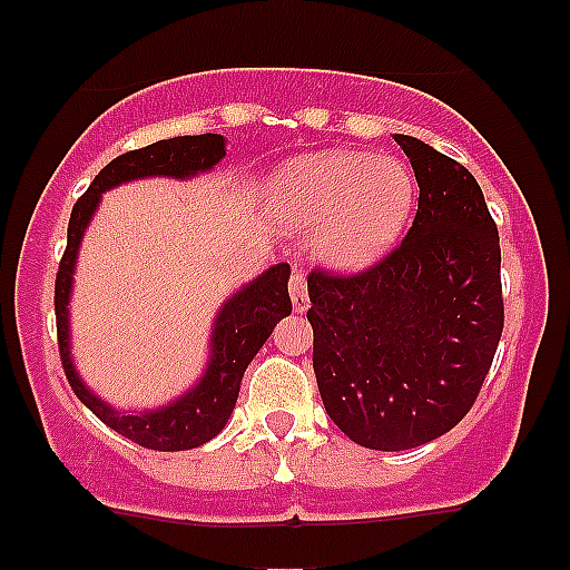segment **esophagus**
<instances>
[{
  "instance_id": "esophagus-1",
  "label": "esophagus",
  "mask_w": 570,
  "mask_h": 570,
  "mask_svg": "<svg viewBox=\"0 0 570 570\" xmlns=\"http://www.w3.org/2000/svg\"><path fill=\"white\" fill-rule=\"evenodd\" d=\"M289 294H292V307L297 313L307 311V281H305V271L294 267L289 276Z\"/></svg>"
}]
</instances>
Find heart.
Instances as JSON below:
<instances>
[{
    "instance_id": "1",
    "label": "heart",
    "mask_w": 570,
    "mask_h": 570,
    "mask_svg": "<svg viewBox=\"0 0 570 570\" xmlns=\"http://www.w3.org/2000/svg\"><path fill=\"white\" fill-rule=\"evenodd\" d=\"M267 195L286 225L316 230L313 248L324 263L364 267L407 227L415 174L399 158L332 149L286 160Z\"/></svg>"
}]
</instances>
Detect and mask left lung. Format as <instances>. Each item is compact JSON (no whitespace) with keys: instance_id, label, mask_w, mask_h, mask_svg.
<instances>
[{"instance_id":"left-lung-1","label":"left lung","mask_w":570,"mask_h":570,"mask_svg":"<svg viewBox=\"0 0 570 570\" xmlns=\"http://www.w3.org/2000/svg\"><path fill=\"white\" fill-rule=\"evenodd\" d=\"M417 212L362 273L307 276L313 372L335 426L370 450H410L472 410L503 332L499 227L461 163L394 136Z\"/></svg>"}]
</instances>
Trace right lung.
<instances>
[{"label": "right lung", "mask_w": 570, "mask_h": 570, "mask_svg": "<svg viewBox=\"0 0 570 570\" xmlns=\"http://www.w3.org/2000/svg\"><path fill=\"white\" fill-rule=\"evenodd\" d=\"M225 158V139L219 134L200 136H176V139L155 141L149 147L130 149V153L115 158L104 166L85 195L75 203L67 230V252L56 273V330L61 364L67 381L77 399L88 407L101 423L115 429L126 440L141 444L149 450H189L206 444L225 429L227 417L233 415L235 399H238L240 377L263 343L276 330V324L292 313L289 299V265L281 263L254 278L252 284L235 292L222 305L217 324L212 332V362L206 375L193 391L176 399L163 410L139 412V415H122L109 407L107 402L94 396L88 385H82L80 375L71 367L69 356V294L71 273H75L77 248H80L82 233L94 217L101 193L112 189L122 181L144 179V176H174L185 179L200 171H208Z\"/></svg>", "instance_id": "add662e5"}]
</instances>
